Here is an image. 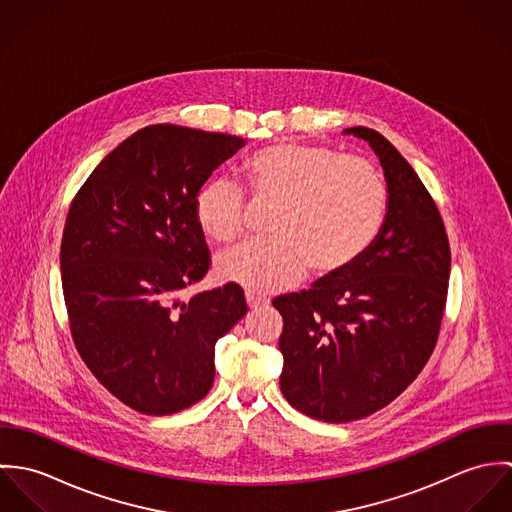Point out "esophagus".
Segmentation results:
<instances>
[{
    "label": "esophagus",
    "instance_id": "1",
    "mask_svg": "<svg viewBox=\"0 0 512 512\" xmlns=\"http://www.w3.org/2000/svg\"><path fill=\"white\" fill-rule=\"evenodd\" d=\"M246 303L250 309H258V307H264L270 303V299L262 297V295H256V293L246 292Z\"/></svg>",
    "mask_w": 512,
    "mask_h": 512
}]
</instances>
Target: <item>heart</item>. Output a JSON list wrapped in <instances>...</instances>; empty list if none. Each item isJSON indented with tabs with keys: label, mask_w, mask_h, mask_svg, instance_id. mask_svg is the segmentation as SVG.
Segmentation results:
<instances>
[{
	"label": "heart",
	"mask_w": 512,
	"mask_h": 512,
	"mask_svg": "<svg viewBox=\"0 0 512 512\" xmlns=\"http://www.w3.org/2000/svg\"><path fill=\"white\" fill-rule=\"evenodd\" d=\"M254 201H276L272 238L248 240L217 258V276L252 293L295 286L311 266L329 276L355 264L376 238L386 211V187L372 163L337 149L299 142L260 147L242 163ZM195 219L217 240L244 230L246 197L226 179L195 195Z\"/></svg>",
	"instance_id": "obj_1"
}]
</instances>
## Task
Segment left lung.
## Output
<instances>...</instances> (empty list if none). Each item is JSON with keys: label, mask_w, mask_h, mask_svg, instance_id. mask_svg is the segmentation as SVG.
Returning <instances> with one entry per match:
<instances>
[{"label": "left lung", "mask_w": 512, "mask_h": 512, "mask_svg": "<svg viewBox=\"0 0 512 512\" xmlns=\"http://www.w3.org/2000/svg\"><path fill=\"white\" fill-rule=\"evenodd\" d=\"M345 134L380 159L384 224L347 270L272 301L284 317L282 394L329 424L366 418L414 382L438 343L451 268L443 220L412 165L376 130Z\"/></svg>", "instance_id": "1"}]
</instances>
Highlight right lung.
<instances>
[{
    "instance_id": "add662e5",
    "label": "right lung",
    "mask_w": 512,
    "mask_h": 512,
    "mask_svg": "<svg viewBox=\"0 0 512 512\" xmlns=\"http://www.w3.org/2000/svg\"><path fill=\"white\" fill-rule=\"evenodd\" d=\"M242 138L173 124L142 128L78 189L61 278L84 365L120 402L147 416L181 412L215 380V345L248 311L240 286L183 299L211 252L195 195Z\"/></svg>"
}]
</instances>
